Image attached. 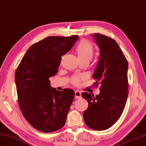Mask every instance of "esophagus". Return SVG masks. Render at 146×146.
<instances>
[{"label":"esophagus","mask_w":146,"mask_h":146,"mask_svg":"<svg viewBox=\"0 0 146 146\" xmlns=\"http://www.w3.org/2000/svg\"><path fill=\"white\" fill-rule=\"evenodd\" d=\"M75 98L76 99H79V98H81L82 94H81L80 92V91L76 90V91H75Z\"/></svg>","instance_id":"obj_1"}]
</instances>
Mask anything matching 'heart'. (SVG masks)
<instances>
[{
  "label": "heart",
  "mask_w": 146,
  "mask_h": 146,
  "mask_svg": "<svg viewBox=\"0 0 146 146\" xmlns=\"http://www.w3.org/2000/svg\"><path fill=\"white\" fill-rule=\"evenodd\" d=\"M76 52L80 61L86 60L89 62L92 59L94 54V48L92 44L87 40H83L76 48ZM80 78L78 76H73L71 82L73 85H77L79 84Z\"/></svg>",
  "instance_id": "obj_1"
}]
</instances>
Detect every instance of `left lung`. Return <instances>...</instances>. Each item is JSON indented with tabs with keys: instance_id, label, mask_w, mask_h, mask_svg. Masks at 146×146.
<instances>
[{
	"instance_id": "obj_1",
	"label": "left lung",
	"mask_w": 146,
	"mask_h": 146,
	"mask_svg": "<svg viewBox=\"0 0 146 146\" xmlns=\"http://www.w3.org/2000/svg\"><path fill=\"white\" fill-rule=\"evenodd\" d=\"M93 36L100 48L98 65L93 74L99 95L82 93L88 101L83 116L85 124L95 130L108 129L118 120L128 98V61L113 38L100 33Z\"/></svg>"
}]
</instances>
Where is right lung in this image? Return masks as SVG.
Here are the masks:
<instances>
[{
	"mask_svg": "<svg viewBox=\"0 0 146 146\" xmlns=\"http://www.w3.org/2000/svg\"><path fill=\"white\" fill-rule=\"evenodd\" d=\"M78 35L48 36L33 44L15 73L19 106L27 121L37 130L49 133L64 127L75 98L70 88L58 91L48 78L56 75L61 57L78 40Z\"/></svg>",
	"mask_w": 146,
	"mask_h": 146,
	"instance_id": "add662e5",
	"label": "right lung"
}]
</instances>
